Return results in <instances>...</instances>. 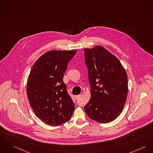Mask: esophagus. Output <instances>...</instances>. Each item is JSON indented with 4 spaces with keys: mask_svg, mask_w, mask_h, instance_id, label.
Masks as SVG:
<instances>
[{
    "mask_svg": "<svg viewBox=\"0 0 153 153\" xmlns=\"http://www.w3.org/2000/svg\"><path fill=\"white\" fill-rule=\"evenodd\" d=\"M80 96H81V94H78V95H76V96H75V99L76 100V99H78L79 97H80Z\"/></svg>",
    "mask_w": 153,
    "mask_h": 153,
    "instance_id": "34e87169",
    "label": "esophagus"
}]
</instances>
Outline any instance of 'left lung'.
Segmentation results:
<instances>
[{
  "label": "left lung",
  "instance_id": "obj_1",
  "mask_svg": "<svg viewBox=\"0 0 153 153\" xmlns=\"http://www.w3.org/2000/svg\"><path fill=\"white\" fill-rule=\"evenodd\" d=\"M91 97L84 110L101 123L115 120L122 112L128 92V76L119 60L100 46L84 49Z\"/></svg>",
  "mask_w": 153,
  "mask_h": 153
}]
</instances>
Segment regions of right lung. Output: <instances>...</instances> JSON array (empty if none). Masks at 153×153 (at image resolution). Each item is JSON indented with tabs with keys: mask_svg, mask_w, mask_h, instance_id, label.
<instances>
[{
	"mask_svg": "<svg viewBox=\"0 0 153 153\" xmlns=\"http://www.w3.org/2000/svg\"><path fill=\"white\" fill-rule=\"evenodd\" d=\"M76 53L75 50L48 51L31 68L27 84L30 105L38 118L51 126L69 121L74 110L62 78Z\"/></svg>",
	"mask_w": 153,
	"mask_h": 153,
	"instance_id": "1",
	"label": "right lung"
}]
</instances>
